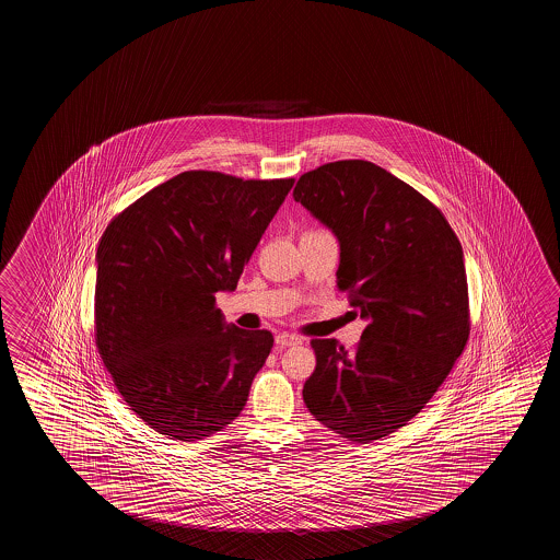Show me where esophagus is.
I'll return each mask as SVG.
<instances>
[{"mask_svg": "<svg viewBox=\"0 0 560 560\" xmlns=\"http://www.w3.org/2000/svg\"><path fill=\"white\" fill-rule=\"evenodd\" d=\"M276 343L279 348H289V346H299V343H303V338L301 336H294V334H277Z\"/></svg>", "mask_w": 560, "mask_h": 560, "instance_id": "obj_1", "label": "esophagus"}]
</instances>
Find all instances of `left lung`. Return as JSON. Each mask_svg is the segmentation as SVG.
Returning <instances> with one entry per match:
<instances>
[{
	"instance_id": "obj_1",
	"label": "left lung",
	"mask_w": 560,
	"mask_h": 560,
	"mask_svg": "<svg viewBox=\"0 0 560 560\" xmlns=\"http://www.w3.org/2000/svg\"><path fill=\"white\" fill-rule=\"evenodd\" d=\"M293 197L338 236V287L369 322L351 351L312 339L304 404L348 441L381 440L422 412L467 346L460 242L422 192L365 160L306 172Z\"/></svg>"
}]
</instances>
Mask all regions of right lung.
Listing matches in <instances>:
<instances>
[{
  "instance_id": "1",
  "label": "right lung",
  "mask_w": 560,
  "mask_h": 560,
  "mask_svg": "<svg viewBox=\"0 0 560 560\" xmlns=\"http://www.w3.org/2000/svg\"><path fill=\"white\" fill-rule=\"evenodd\" d=\"M294 179L175 175L119 212L97 248L95 346L122 400L170 440H205L238 418L271 331L222 322Z\"/></svg>"
}]
</instances>
